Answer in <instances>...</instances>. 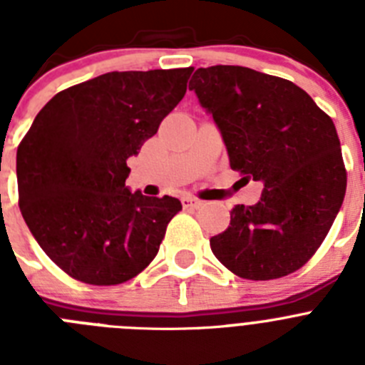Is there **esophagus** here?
<instances>
[{"label":"esophagus","mask_w":365,"mask_h":365,"mask_svg":"<svg viewBox=\"0 0 365 365\" xmlns=\"http://www.w3.org/2000/svg\"><path fill=\"white\" fill-rule=\"evenodd\" d=\"M182 206H185V208H188V210H195V208H201L202 201H199V199L186 195V197H182Z\"/></svg>","instance_id":"obj_1"}]
</instances>
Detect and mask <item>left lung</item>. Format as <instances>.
Instances as JSON below:
<instances>
[{
    "label": "left lung",
    "mask_w": 365,
    "mask_h": 365,
    "mask_svg": "<svg viewBox=\"0 0 365 365\" xmlns=\"http://www.w3.org/2000/svg\"><path fill=\"white\" fill-rule=\"evenodd\" d=\"M190 89L212 113L230 168L261 180L252 206L237 205L214 235V256L245 279L302 269L325 240L346 195L336 128L302 87L241 66L201 67Z\"/></svg>",
    "instance_id": "left-lung-1"
}]
</instances>
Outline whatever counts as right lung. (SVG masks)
Instances as JSON below:
<instances>
[{
  "label": "right lung",
  "instance_id": "add662e5",
  "mask_svg": "<svg viewBox=\"0 0 365 365\" xmlns=\"http://www.w3.org/2000/svg\"><path fill=\"white\" fill-rule=\"evenodd\" d=\"M192 71H113L76 83L43 106L19 143V210L71 278L118 285L159 252L182 205L131 192L125 160L182 100Z\"/></svg>",
  "mask_w": 365,
  "mask_h": 365
}]
</instances>
